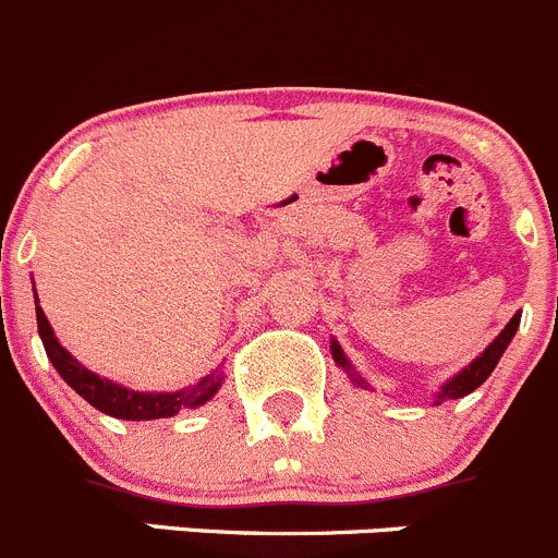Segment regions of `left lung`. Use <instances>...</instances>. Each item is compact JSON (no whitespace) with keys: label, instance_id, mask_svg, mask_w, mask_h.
Here are the masks:
<instances>
[{"label":"left lung","instance_id":"obj_1","mask_svg":"<svg viewBox=\"0 0 558 558\" xmlns=\"http://www.w3.org/2000/svg\"><path fill=\"white\" fill-rule=\"evenodd\" d=\"M518 326H521V312H518V315H512V320H509L507 326H504V331L498 333V337L493 339V342L487 344V348L482 350L480 355H476V359L469 364V367L460 369V373L454 375V378H449L447 384L441 386V389L435 391V405H441V402H447V400H460V397H465V395H471V391H474V389H480V386L485 384L487 378H490L493 369H496L498 359H501V355H504L507 344L512 342V337H514V331H518ZM331 355H333V362H337L339 367L348 369L350 380H353L355 386H362V389H369L367 380H364L362 375L353 373V367H350V362H348V355L342 353V348H339L337 339H331Z\"/></svg>","mask_w":558,"mask_h":558}]
</instances>
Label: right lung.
Listing matches in <instances>:
<instances>
[{"mask_svg": "<svg viewBox=\"0 0 558 558\" xmlns=\"http://www.w3.org/2000/svg\"><path fill=\"white\" fill-rule=\"evenodd\" d=\"M35 315H37V333L44 339L46 355H49V362L54 364L57 373L62 375L68 386H71L76 395H82L84 400L89 402L98 411L109 413L114 418H129V422H145V418H167L180 413L183 408H199L210 400V397L219 391L221 386V373L214 369L210 375H205L203 380H196L194 386L180 391H134L125 389V386L114 384L109 378H100V375L89 373L87 367L73 359L65 348L60 344V339L54 337V328L51 323L46 320L44 310L37 304L35 295Z\"/></svg>", "mask_w": 558, "mask_h": 558, "instance_id": "right-lung-1", "label": "right lung"}]
</instances>
